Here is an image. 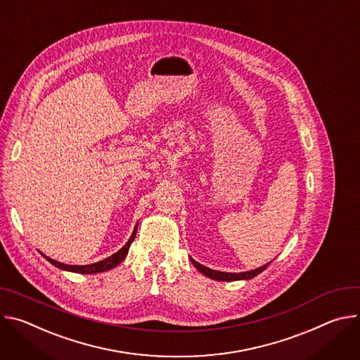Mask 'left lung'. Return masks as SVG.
Listing matches in <instances>:
<instances>
[{
  "label": "left lung",
  "instance_id": "obj_1",
  "mask_svg": "<svg viewBox=\"0 0 360 360\" xmlns=\"http://www.w3.org/2000/svg\"><path fill=\"white\" fill-rule=\"evenodd\" d=\"M191 263L194 264V267L203 273L205 276L213 278V281H220V282H234V281H249V278H253L255 276H257L259 273H262L271 262L266 263L264 266L259 267V269H255V270H250V271H242V273H227V271H219V270H213V269H209L200 263H197L194 259H191Z\"/></svg>",
  "mask_w": 360,
  "mask_h": 360
}]
</instances>
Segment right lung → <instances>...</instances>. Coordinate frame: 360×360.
I'll return each instance as SVG.
<instances>
[{
  "mask_svg": "<svg viewBox=\"0 0 360 360\" xmlns=\"http://www.w3.org/2000/svg\"><path fill=\"white\" fill-rule=\"evenodd\" d=\"M137 224H139V221H137ZM137 224H136V227H134V230H133V233H131V236H130V238H129V242L120 249L118 252H115L114 255H111L110 257H107V259H104V260H100V262H97V263H93V264H84V266H75V264H65V263H60V262H57V260H54V259H50L49 256H46V255H43L51 264H54L56 267H58V269H61V270H65V271H74V273H82V274H93V273H101V271H107V270H111V269H114L117 264H120L122 263L123 260H124V257L127 256V253H129V249H130V246H131V243H133V240H134V237H136V233H137Z\"/></svg>",
  "mask_w": 360,
  "mask_h": 360,
  "instance_id": "1",
  "label": "right lung"
}]
</instances>
